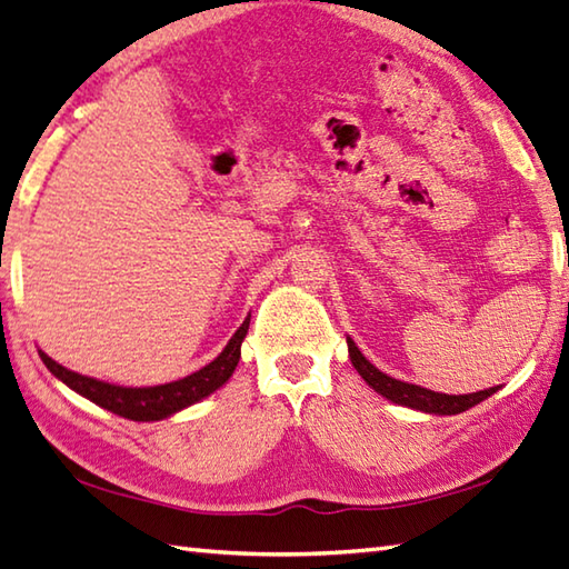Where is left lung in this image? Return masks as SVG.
<instances>
[{"label": "left lung", "mask_w": 569, "mask_h": 569, "mask_svg": "<svg viewBox=\"0 0 569 569\" xmlns=\"http://www.w3.org/2000/svg\"><path fill=\"white\" fill-rule=\"evenodd\" d=\"M348 350H350V360L355 365V370L362 375V380L370 385L375 392H380L382 397L392 399L395 405L429 411V415H461V411L476 407L478 402H483L486 397H491L498 389V387L481 389V392H473V395L431 392V389H427V387L395 380V377H389V375L377 370L370 360H365V355L358 350V345H355L350 338H348Z\"/></svg>", "instance_id": "obj_1"}]
</instances>
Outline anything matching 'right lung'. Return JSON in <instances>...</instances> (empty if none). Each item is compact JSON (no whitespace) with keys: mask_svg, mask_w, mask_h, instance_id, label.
<instances>
[{"mask_svg":"<svg viewBox=\"0 0 569 569\" xmlns=\"http://www.w3.org/2000/svg\"><path fill=\"white\" fill-rule=\"evenodd\" d=\"M247 330H249V318L241 322V328L237 332H233V338L227 342V348L221 350L217 360H211L207 367L184 377V380L158 385V387L108 385V382L93 380V377H83L78 372L66 370L63 365L53 362L47 352L39 350V355L43 365L51 370V375H56L61 382L76 389L78 395L91 399V402H96L98 407H103L108 411H113V415L132 419V421H158L189 405L199 402V399H204L207 395H211L214 389H219L229 380L241 358V342L247 338Z\"/></svg>","mask_w":569,"mask_h":569,"instance_id":"1","label":"right lung"}]
</instances>
